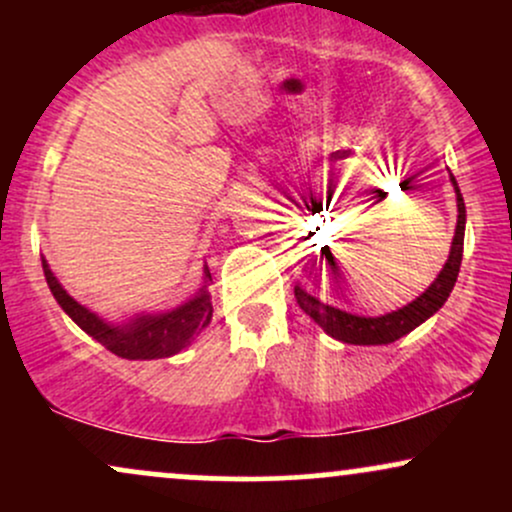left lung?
<instances>
[{"instance_id": "8db88e82", "label": "left lung", "mask_w": 512, "mask_h": 512, "mask_svg": "<svg viewBox=\"0 0 512 512\" xmlns=\"http://www.w3.org/2000/svg\"><path fill=\"white\" fill-rule=\"evenodd\" d=\"M452 185H455L457 192V228H455V238H452V248H450V257L445 262L443 272L438 274V279L433 281L428 289L421 293L416 301H411L409 305H404L402 310H395V313H387L380 317H358L351 313H344V310L332 308V305L317 301L315 296H310L308 291L296 286V301L301 308L308 313L317 325L322 327L330 337L339 339L344 344H390L397 342L399 337L409 334L414 327H419L421 322L428 320L436 310L443 308V303L448 301L452 286H455L457 274H460V264H462V248H464V221H467V211H464V199L460 195V187H457L455 178L450 175ZM327 264H330V272H337V264H334V255L327 248L325 252ZM315 267V264H313ZM322 274V260L317 264Z\"/></svg>"}]
</instances>
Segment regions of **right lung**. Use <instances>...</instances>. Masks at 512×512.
Listing matches in <instances>:
<instances>
[{
    "instance_id": "add662e5",
    "label": "right lung",
    "mask_w": 512,
    "mask_h": 512,
    "mask_svg": "<svg viewBox=\"0 0 512 512\" xmlns=\"http://www.w3.org/2000/svg\"><path fill=\"white\" fill-rule=\"evenodd\" d=\"M43 269L52 296H55V301L62 305L64 313L72 317L86 334H91L96 342H101L105 349L113 351L115 356L129 358V361L166 358L178 354L180 349H185V346L192 342L195 334H199L209 325L211 310H214L211 308L207 289H202L192 301L170 310V313L144 315L122 327H113L108 325V322H103L101 317L93 315L91 310H86L84 305L76 303L74 298L57 284L55 274L50 272L45 260ZM204 276L211 279L209 267H204Z\"/></svg>"
}]
</instances>
